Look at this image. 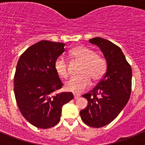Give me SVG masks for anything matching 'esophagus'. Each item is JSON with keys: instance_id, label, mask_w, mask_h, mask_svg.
<instances>
[{"instance_id": "esophagus-1", "label": "esophagus", "mask_w": 145, "mask_h": 145, "mask_svg": "<svg viewBox=\"0 0 145 145\" xmlns=\"http://www.w3.org/2000/svg\"><path fill=\"white\" fill-rule=\"evenodd\" d=\"M80 97V95L78 94H74V100H77V99H78Z\"/></svg>"}]
</instances>
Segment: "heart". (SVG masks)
<instances>
[{
    "mask_svg": "<svg viewBox=\"0 0 145 145\" xmlns=\"http://www.w3.org/2000/svg\"><path fill=\"white\" fill-rule=\"evenodd\" d=\"M73 62H79L78 75L72 76L64 83V88L69 92L80 93L91 84V79L100 81L107 70V62L104 56L96 53L89 47L78 45L69 52ZM69 62L65 58L59 56L54 62V69L60 78H67L69 76Z\"/></svg>",
    "mask_w": 145,
    "mask_h": 145,
    "instance_id": "obj_1",
    "label": "heart"
}]
</instances>
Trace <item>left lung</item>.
Masks as SVG:
<instances>
[{
    "instance_id": "8db88e82",
    "label": "left lung",
    "mask_w": 145,
    "mask_h": 145,
    "mask_svg": "<svg viewBox=\"0 0 145 145\" xmlns=\"http://www.w3.org/2000/svg\"><path fill=\"white\" fill-rule=\"evenodd\" d=\"M89 42L100 48L107 62V70L98 84L82 95L88 101L80 112L82 121L88 126L101 128L110 123L119 114L130 98L132 69L119 47L100 37Z\"/></svg>"
}]
</instances>
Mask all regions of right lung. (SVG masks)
Segmentation results:
<instances>
[{"instance_id": "1", "label": "right lung", "mask_w": 145, "mask_h": 145, "mask_svg": "<svg viewBox=\"0 0 145 145\" xmlns=\"http://www.w3.org/2000/svg\"><path fill=\"white\" fill-rule=\"evenodd\" d=\"M63 43L41 40L20 56L14 76V92L19 109L35 127L52 128L60 120L64 105L74 98L72 93H52L63 86L54 69L55 59L64 52Z\"/></svg>"}]
</instances>
